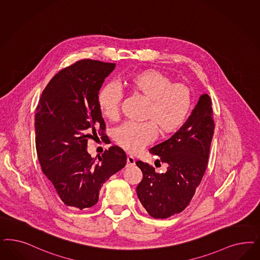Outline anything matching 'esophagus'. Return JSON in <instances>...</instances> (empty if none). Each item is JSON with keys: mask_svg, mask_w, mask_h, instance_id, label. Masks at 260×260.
I'll return each mask as SVG.
<instances>
[{"mask_svg": "<svg viewBox=\"0 0 260 260\" xmlns=\"http://www.w3.org/2000/svg\"><path fill=\"white\" fill-rule=\"evenodd\" d=\"M134 157H132V156H128V157H127V166H128V167H131V166H134Z\"/></svg>", "mask_w": 260, "mask_h": 260, "instance_id": "1", "label": "esophagus"}]
</instances>
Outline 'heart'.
<instances>
[{
	"instance_id": "b5f03b06",
	"label": "heart",
	"mask_w": 260,
	"mask_h": 260,
	"mask_svg": "<svg viewBox=\"0 0 260 260\" xmlns=\"http://www.w3.org/2000/svg\"><path fill=\"white\" fill-rule=\"evenodd\" d=\"M127 90L149 101L145 118L152 120L143 124L124 123L114 131L115 142L129 153H138L150 144L157 136L177 132L184 125L192 109L190 89L183 83H173L169 76L156 70H144L124 80ZM121 92L115 84L109 83L98 95L102 116L115 120L118 116Z\"/></svg>"
}]
</instances>
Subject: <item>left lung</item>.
<instances>
[{
    "mask_svg": "<svg viewBox=\"0 0 260 260\" xmlns=\"http://www.w3.org/2000/svg\"><path fill=\"white\" fill-rule=\"evenodd\" d=\"M213 133L211 101L203 93L184 125L149 150L168 165L167 172L157 173L148 164L136 162L143 175L137 195L150 216L165 219L187 207L206 171Z\"/></svg>",
    "mask_w": 260,
    "mask_h": 260,
    "instance_id": "1",
    "label": "left lung"
}]
</instances>
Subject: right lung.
<instances>
[{"label": "right lung", "mask_w": 260, "mask_h": 260, "mask_svg": "<svg viewBox=\"0 0 260 260\" xmlns=\"http://www.w3.org/2000/svg\"><path fill=\"white\" fill-rule=\"evenodd\" d=\"M115 63L85 59L61 70L44 89L35 114V143L43 173L68 207L94 206L101 186L126 165V154L111 146L99 161L88 139L104 130L98 95Z\"/></svg>", "instance_id": "1"}]
</instances>
